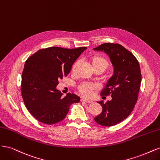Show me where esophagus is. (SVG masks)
Instances as JSON below:
<instances>
[{
	"label": "esophagus",
	"mask_w": 160,
	"mask_h": 160,
	"mask_svg": "<svg viewBox=\"0 0 160 160\" xmlns=\"http://www.w3.org/2000/svg\"><path fill=\"white\" fill-rule=\"evenodd\" d=\"M81 101H83V102H85V103H91V102H92V101H91V100H88V99H84V98L81 99Z\"/></svg>",
	"instance_id": "1"
}]
</instances>
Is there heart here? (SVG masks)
Masks as SVG:
<instances>
[{"mask_svg": "<svg viewBox=\"0 0 160 160\" xmlns=\"http://www.w3.org/2000/svg\"><path fill=\"white\" fill-rule=\"evenodd\" d=\"M90 62L91 67L93 69H102L103 71L106 70L109 67V62L106 60L104 57L99 56V55H93L91 57L90 59ZM79 63L78 61H76L74 64L72 66V71L74 72L77 68V66ZM97 89V86L94 84L89 83H83L81 84L79 88V91L80 93L85 97V98H90L93 94V92Z\"/></svg>", "mask_w": 160, "mask_h": 160, "instance_id": "1", "label": "heart"}]
</instances>
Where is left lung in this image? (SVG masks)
<instances>
[{"instance_id": "8db88e82", "label": "left lung", "mask_w": 160, "mask_h": 160, "mask_svg": "<svg viewBox=\"0 0 160 160\" xmlns=\"http://www.w3.org/2000/svg\"><path fill=\"white\" fill-rule=\"evenodd\" d=\"M94 50L107 53L114 67L113 75L101 93V96L111 95L112 99L105 103L98 102L103 110L94 118L98 124L109 127L122 122L132 112L141 85V69L136 57L118 43H103Z\"/></svg>"}]
</instances>
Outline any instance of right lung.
<instances>
[{
	"instance_id": "add662e5",
	"label": "right lung",
	"mask_w": 160,
	"mask_h": 160,
	"mask_svg": "<svg viewBox=\"0 0 160 160\" xmlns=\"http://www.w3.org/2000/svg\"><path fill=\"white\" fill-rule=\"evenodd\" d=\"M86 49L51 47L37 51L26 61L21 95L28 111L40 122L52 125L61 122L70 105L80 101L74 93L62 97L56 86L60 79L68 75L72 65Z\"/></svg>"
}]
</instances>
